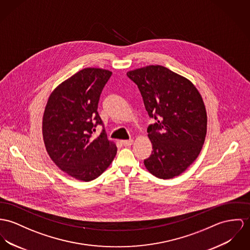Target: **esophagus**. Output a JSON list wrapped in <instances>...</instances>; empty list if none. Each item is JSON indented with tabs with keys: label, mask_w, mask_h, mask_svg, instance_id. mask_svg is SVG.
<instances>
[{
	"label": "esophagus",
	"mask_w": 250,
	"mask_h": 250,
	"mask_svg": "<svg viewBox=\"0 0 250 250\" xmlns=\"http://www.w3.org/2000/svg\"><path fill=\"white\" fill-rule=\"evenodd\" d=\"M122 144L125 146H130L133 145V140H125V141H122Z\"/></svg>",
	"instance_id": "1"
}]
</instances>
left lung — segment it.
<instances>
[{"label": "left lung", "mask_w": 250, "mask_h": 250, "mask_svg": "<svg viewBox=\"0 0 250 250\" xmlns=\"http://www.w3.org/2000/svg\"><path fill=\"white\" fill-rule=\"evenodd\" d=\"M127 77L138 85L146 109L157 122L147 128L152 152L144 161L160 179L185 172L202 150L208 115L200 92L192 83L163 65L130 70Z\"/></svg>", "instance_id": "8db88e82"}]
</instances>
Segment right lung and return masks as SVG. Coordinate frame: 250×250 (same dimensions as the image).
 <instances>
[{
	"instance_id": "obj_1",
	"label": "right lung",
	"mask_w": 250,
	"mask_h": 250,
	"mask_svg": "<svg viewBox=\"0 0 250 250\" xmlns=\"http://www.w3.org/2000/svg\"><path fill=\"white\" fill-rule=\"evenodd\" d=\"M112 72L86 67L60 83L47 100L42 116L46 151L58 167L80 181L89 182L104 172L117 153L104 130L93 137L100 95Z\"/></svg>"
}]
</instances>
